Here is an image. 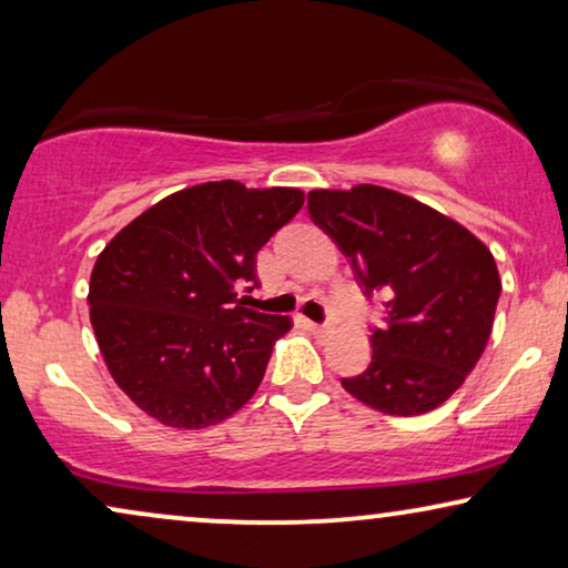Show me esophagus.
Here are the masks:
<instances>
[{"label":"esophagus","mask_w":568,"mask_h":568,"mask_svg":"<svg viewBox=\"0 0 568 568\" xmlns=\"http://www.w3.org/2000/svg\"><path fill=\"white\" fill-rule=\"evenodd\" d=\"M305 328L310 333H315V336H325V333H328V325H321V323H313V321H305Z\"/></svg>","instance_id":"esophagus-1"}]
</instances>
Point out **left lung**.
<instances>
[{
	"label": "left lung",
	"mask_w": 568,
	"mask_h": 568,
	"mask_svg": "<svg viewBox=\"0 0 568 568\" xmlns=\"http://www.w3.org/2000/svg\"><path fill=\"white\" fill-rule=\"evenodd\" d=\"M307 209L352 261L364 294H387V328L372 333L369 367L341 385L379 414L442 406L491 336L501 294L491 251L460 222L383 185L315 189Z\"/></svg>",
	"instance_id": "8db88e82"
}]
</instances>
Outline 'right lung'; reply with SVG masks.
<instances>
[{
    "label": "right lung",
    "mask_w": 568,
    "mask_h": 568,
    "mask_svg": "<svg viewBox=\"0 0 568 568\" xmlns=\"http://www.w3.org/2000/svg\"><path fill=\"white\" fill-rule=\"evenodd\" d=\"M305 204L300 189L209 181L129 222L98 255L90 323L115 385L160 424L204 429L258 390L292 317L237 297L255 255Z\"/></svg>",
    "instance_id": "right-lung-1"
}]
</instances>
